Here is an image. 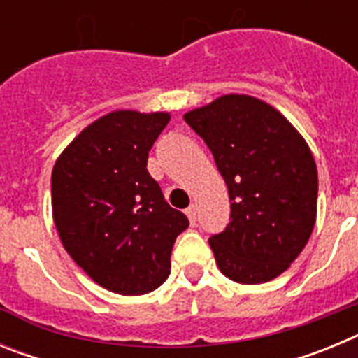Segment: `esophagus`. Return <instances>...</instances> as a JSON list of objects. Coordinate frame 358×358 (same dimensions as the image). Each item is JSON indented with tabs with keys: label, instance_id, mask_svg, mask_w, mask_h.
<instances>
[{
	"label": "esophagus",
	"instance_id": "obj_1",
	"mask_svg": "<svg viewBox=\"0 0 358 358\" xmlns=\"http://www.w3.org/2000/svg\"><path fill=\"white\" fill-rule=\"evenodd\" d=\"M186 217L189 218V222L195 224V220H197V206L195 204H189V208L186 210Z\"/></svg>",
	"mask_w": 358,
	"mask_h": 358
}]
</instances>
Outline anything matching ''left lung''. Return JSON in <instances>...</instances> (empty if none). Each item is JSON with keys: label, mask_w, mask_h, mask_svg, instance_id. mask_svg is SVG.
<instances>
[{"label": "left lung", "mask_w": 358, "mask_h": 358, "mask_svg": "<svg viewBox=\"0 0 358 358\" xmlns=\"http://www.w3.org/2000/svg\"><path fill=\"white\" fill-rule=\"evenodd\" d=\"M227 185L231 222L210 238L218 268L243 285L285 273L317 215V166L303 136L273 106L224 94L185 115Z\"/></svg>", "instance_id": "1"}]
</instances>
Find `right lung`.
I'll return each instance as SVG.
<instances>
[{
    "instance_id": "add662e5",
    "label": "right lung",
    "mask_w": 358,
    "mask_h": 358,
    "mask_svg": "<svg viewBox=\"0 0 358 358\" xmlns=\"http://www.w3.org/2000/svg\"><path fill=\"white\" fill-rule=\"evenodd\" d=\"M169 113L113 110L64 148L52 172V210L75 264L110 292L140 296L170 274L188 218L164 201L147 170Z\"/></svg>"
}]
</instances>
